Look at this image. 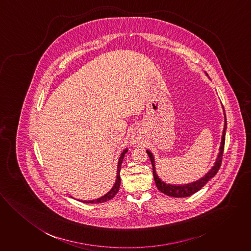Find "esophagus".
<instances>
[{
	"mask_svg": "<svg viewBox=\"0 0 251 251\" xmlns=\"http://www.w3.org/2000/svg\"><path fill=\"white\" fill-rule=\"evenodd\" d=\"M131 141H132V143H133V145H135V146H137V145H139V139L138 137H132L131 138Z\"/></svg>",
	"mask_w": 251,
	"mask_h": 251,
	"instance_id": "1",
	"label": "esophagus"
}]
</instances>
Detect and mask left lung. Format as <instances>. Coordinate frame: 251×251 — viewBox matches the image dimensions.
Returning <instances> with one entry per match:
<instances>
[{"label": "left lung", "mask_w": 251, "mask_h": 251, "mask_svg": "<svg viewBox=\"0 0 251 251\" xmlns=\"http://www.w3.org/2000/svg\"><path fill=\"white\" fill-rule=\"evenodd\" d=\"M223 113H224V127H223V137H222V141H221V146H220V152L218 154L217 160L215 165L213 167L209 170V172H207L205 174L204 177L200 178L199 180L193 182V183H189L186 185H171V184H167L166 182L162 181L157 172H156V167H155V158L153 156V154L149 151L146 150V153L148 154L150 161L152 163V167H153V176H154V180L156 183V186L158 188V190L160 192H162L163 194L171 196V197H188L194 195L195 193H197L198 191H200L207 183L209 180H211L219 171L220 167L222 166V161H223V149H224V142H225V131H226V127H227V123H226V115L224 112V108H223Z\"/></svg>", "instance_id": "left-lung-1"}]
</instances>
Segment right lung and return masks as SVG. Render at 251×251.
Masks as SVG:
<instances>
[{
    "mask_svg": "<svg viewBox=\"0 0 251 251\" xmlns=\"http://www.w3.org/2000/svg\"><path fill=\"white\" fill-rule=\"evenodd\" d=\"M128 152V149L126 148L125 150H123V152L121 153L120 157H119V160H118V164H117V171H116V180H115V183L114 185L112 186V189L110 190V192H108L107 194L97 199H93V200H82V202L84 203H104V202H107L108 200L112 199L114 197V195L117 194V192L119 191V187H120V183H121V179H120V169H121V165H122V162H123V159H124V156L125 154Z\"/></svg>",
    "mask_w": 251,
    "mask_h": 251,
    "instance_id": "1",
    "label": "right lung"
}]
</instances>
